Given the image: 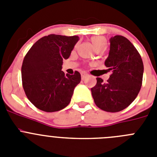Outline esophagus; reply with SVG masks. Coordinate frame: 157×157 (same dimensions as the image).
Returning <instances> with one entry per match:
<instances>
[{
  "instance_id": "1",
  "label": "esophagus",
  "mask_w": 157,
  "mask_h": 157,
  "mask_svg": "<svg viewBox=\"0 0 157 157\" xmlns=\"http://www.w3.org/2000/svg\"><path fill=\"white\" fill-rule=\"evenodd\" d=\"M87 76H88V75H87L86 73H82V79H85Z\"/></svg>"
}]
</instances>
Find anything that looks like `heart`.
<instances>
[{"instance_id":"b5f03b06","label":"heart","mask_w":157,"mask_h":157,"mask_svg":"<svg viewBox=\"0 0 157 157\" xmlns=\"http://www.w3.org/2000/svg\"><path fill=\"white\" fill-rule=\"evenodd\" d=\"M91 41L94 45L95 49H99V48H104L105 46L106 40L102 36H95L91 38Z\"/></svg>"}]
</instances>
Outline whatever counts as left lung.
I'll return each instance as SVG.
<instances>
[{
    "mask_svg": "<svg viewBox=\"0 0 157 157\" xmlns=\"http://www.w3.org/2000/svg\"><path fill=\"white\" fill-rule=\"evenodd\" d=\"M109 41L110 50L105 65L112 75L107 82L97 78L91 93L99 109L117 112L125 109L137 98L142 84L144 66L139 52L125 37L116 35Z\"/></svg>",
    "mask_w": 157,
    "mask_h": 157,
    "instance_id": "left-lung-1",
    "label": "left lung"
}]
</instances>
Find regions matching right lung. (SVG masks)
Returning <instances> with one entry per match:
<instances>
[{"instance_id": "right-lung-1", "label": "right lung", "mask_w": 157, "mask_h": 157, "mask_svg": "<svg viewBox=\"0 0 157 157\" xmlns=\"http://www.w3.org/2000/svg\"><path fill=\"white\" fill-rule=\"evenodd\" d=\"M78 40V36L49 34L36 41L25 56L21 69L23 90L40 110L57 112L70 103L81 75L75 71L65 75L62 65Z\"/></svg>"}]
</instances>
